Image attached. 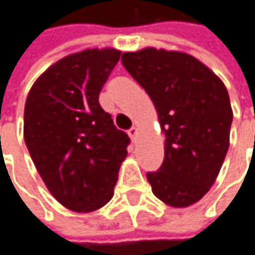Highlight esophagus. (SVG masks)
I'll return each mask as SVG.
<instances>
[{"label":"esophagus","mask_w":255,"mask_h":255,"mask_svg":"<svg viewBox=\"0 0 255 255\" xmlns=\"http://www.w3.org/2000/svg\"><path fill=\"white\" fill-rule=\"evenodd\" d=\"M128 135H129L131 141H132V142L137 141V137H138V128H137V127L131 128V129L128 131Z\"/></svg>","instance_id":"1"}]
</instances>
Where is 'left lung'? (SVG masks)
I'll return each instance as SVG.
<instances>
[{
    "mask_svg": "<svg viewBox=\"0 0 255 255\" xmlns=\"http://www.w3.org/2000/svg\"><path fill=\"white\" fill-rule=\"evenodd\" d=\"M123 65L151 98L164 132V160L147 173L153 193L173 208L202 199L230 147L232 110L222 81L193 56L147 47Z\"/></svg>",
    "mask_w": 255,
    "mask_h": 255,
    "instance_id": "left-lung-1",
    "label": "left lung"
}]
</instances>
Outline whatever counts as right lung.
I'll use <instances>...</instances> for the list:
<instances>
[{"mask_svg": "<svg viewBox=\"0 0 255 255\" xmlns=\"http://www.w3.org/2000/svg\"><path fill=\"white\" fill-rule=\"evenodd\" d=\"M115 49L69 54L31 86L24 141L57 202L75 212L102 208L114 196L129 137L99 105V92L120 60Z\"/></svg>", "mask_w": 255, "mask_h": 255, "instance_id": "right-lung-1", "label": "right lung"}]
</instances>
